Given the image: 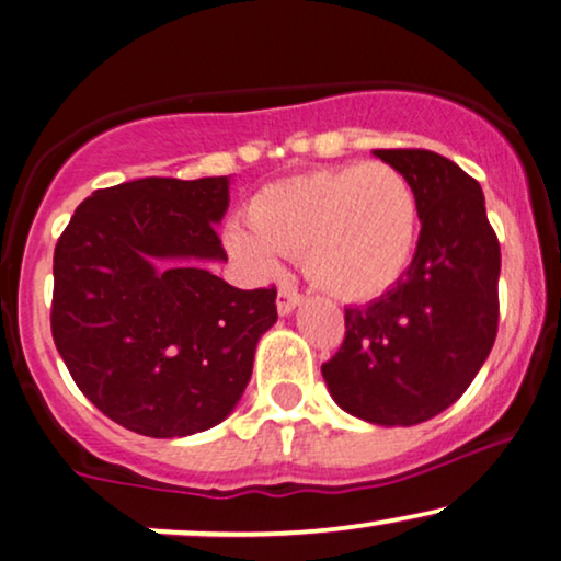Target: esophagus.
<instances>
[{"mask_svg": "<svg viewBox=\"0 0 561 561\" xmlns=\"http://www.w3.org/2000/svg\"><path fill=\"white\" fill-rule=\"evenodd\" d=\"M298 301H301V294H298V290H294V288H280L278 290V314H290V311H294L296 307H298Z\"/></svg>", "mask_w": 561, "mask_h": 561, "instance_id": "34e87169", "label": "esophagus"}]
</instances>
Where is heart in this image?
<instances>
[{
    "label": "heart",
    "mask_w": 561,
    "mask_h": 561,
    "mask_svg": "<svg viewBox=\"0 0 561 561\" xmlns=\"http://www.w3.org/2000/svg\"><path fill=\"white\" fill-rule=\"evenodd\" d=\"M247 227L227 247L260 275L296 257L307 278L345 301H368L399 280L417 247V193L389 162L314 170L267 185L247 208Z\"/></svg>",
    "instance_id": "b5f03b06"
}]
</instances>
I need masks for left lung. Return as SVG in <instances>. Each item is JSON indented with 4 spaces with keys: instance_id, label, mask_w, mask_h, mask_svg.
<instances>
[{
    "instance_id": "1",
    "label": "left lung",
    "mask_w": 561,
    "mask_h": 561,
    "mask_svg": "<svg viewBox=\"0 0 561 561\" xmlns=\"http://www.w3.org/2000/svg\"><path fill=\"white\" fill-rule=\"evenodd\" d=\"M417 193L420 239L394 286L345 309V340L322 376L334 402L376 425H417L456 402L497 337L500 242L484 193L427 149H376Z\"/></svg>"
}]
</instances>
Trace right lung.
Wrapping results in <instances>:
<instances>
[{
  "label": "right lung",
  "instance_id": "add662e5",
  "mask_svg": "<svg viewBox=\"0 0 561 561\" xmlns=\"http://www.w3.org/2000/svg\"><path fill=\"white\" fill-rule=\"evenodd\" d=\"M229 178H144L94 191L54 252L50 332L82 394L149 438L208 431L234 410L275 286L208 273L227 260L216 224Z\"/></svg>",
  "mask_w": 561,
  "mask_h": 561
}]
</instances>
